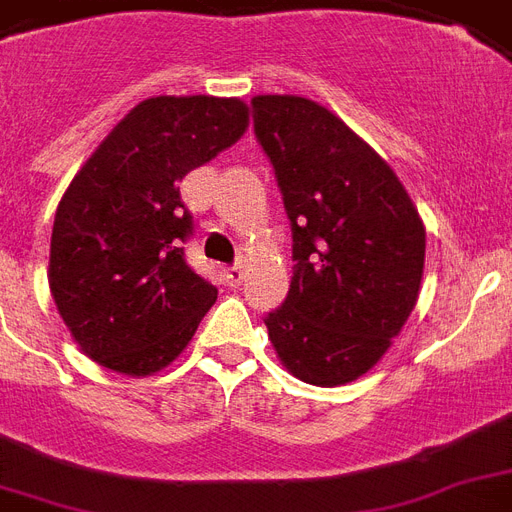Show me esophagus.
<instances>
[{
    "mask_svg": "<svg viewBox=\"0 0 512 512\" xmlns=\"http://www.w3.org/2000/svg\"><path fill=\"white\" fill-rule=\"evenodd\" d=\"M225 281H228V287H239L241 281H244V265H231V268H225Z\"/></svg>",
    "mask_w": 512,
    "mask_h": 512,
    "instance_id": "1",
    "label": "esophagus"
}]
</instances>
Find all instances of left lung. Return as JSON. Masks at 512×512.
I'll use <instances>...</instances> for the list:
<instances>
[{"instance_id": "obj_1", "label": "left lung", "mask_w": 512, "mask_h": 512, "mask_svg": "<svg viewBox=\"0 0 512 512\" xmlns=\"http://www.w3.org/2000/svg\"><path fill=\"white\" fill-rule=\"evenodd\" d=\"M292 225L287 300L265 316L281 364L332 388L372 369L414 311L425 225L369 143L329 108L297 95L252 98Z\"/></svg>"}]
</instances>
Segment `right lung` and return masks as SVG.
I'll use <instances>...</instances> for the list:
<instances>
[{
  "instance_id": "1",
  "label": "right lung",
  "mask_w": 512,
  "mask_h": 512,
  "mask_svg": "<svg viewBox=\"0 0 512 512\" xmlns=\"http://www.w3.org/2000/svg\"><path fill=\"white\" fill-rule=\"evenodd\" d=\"M239 98L159 95L132 108L63 193L50 292L79 348L146 377L191 342L217 289L185 263L193 217L180 180L244 135Z\"/></svg>"
}]
</instances>
